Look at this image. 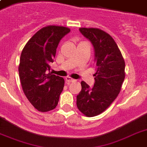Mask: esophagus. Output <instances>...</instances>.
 <instances>
[{
  "instance_id": "obj_1",
  "label": "esophagus",
  "mask_w": 147,
  "mask_h": 147,
  "mask_svg": "<svg viewBox=\"0 0 147 147\" xmlns=\"http://www.w3.org/2000/svg\"><path fill=\"white\" fill-rule=\"evenodd\" d=\"M75 79H73L71 77H66L65 78V82H66V84H69V83L72 82H75Z\"/></svg>"
}]
</instances>
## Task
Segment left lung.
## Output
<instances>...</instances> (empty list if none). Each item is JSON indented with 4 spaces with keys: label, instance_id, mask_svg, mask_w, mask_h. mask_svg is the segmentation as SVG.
<instances>
[{
    "label": "left lung",
    "instance_id": "1",
    "mask_svg": "<svg viewBox=\"0 0 147 147\" xmlns=\"http://www.w3.org/2000/svg\"><path fill=\"white\" fill-rule=\"evenodd\" d=\"M79 30L92 42L96 60L94 87L82 81L76 99L78 110L91 117L105 111L117 98L125 78V62L108 33L98 28L81 27Z\"/></svg>",
    "mask_w": 147,
    "mask_h": 147
}]
</instances>
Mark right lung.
I'll return each mask as SVG.
<instances>
[{"label":"right lung","instance_id":"right-lung-1","mask_svg":"<svg viewBox=\"0 0 147 147\" xmlns=\"http://www.w3.org/2000/svg\"><path fill=\"white\" fill-rule=\"evenodd\" d=\"M70 29L49 25L37 31L23 49L18 71L22 88L28 100L41 112L57 106L64 88V78L52 75L49 63L53 62L59 42Z\"/></svg>","mask_w":147,"mask_h":147}]
</instances>
